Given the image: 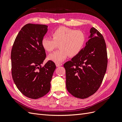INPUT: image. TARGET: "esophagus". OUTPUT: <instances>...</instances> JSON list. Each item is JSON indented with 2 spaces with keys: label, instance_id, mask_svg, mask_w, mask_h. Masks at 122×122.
Instances as JSON below:
<instances>
[{
  "label": "esophagus",
  "instance_id": "esophagus-1",
  "mask_svg": "<svg viewBox=\"0 0 122 122\" xmlns=\"http://www.w3.org/2000/svg\"><path fill=\"white\" fill-rule=\"evenodd\" d=\"M55 65H56V67H60V66H61L62 65V64H61V63H58V62H57V63L55 64Z\"/></svg>",
  "mask_w": 122,
  "mask_h": 122
}]
</instances>
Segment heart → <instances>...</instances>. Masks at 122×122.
<instances>
[{"label": "heart", "instance_id": "1", "mask_svg": "<svg viewBox=\"0 0 122 122\" xmlns=\"http://www.w3.org/2000/svg\"><path fill=\"white\" fill-rule=\"evenodd\" d=\"M52 39L45 36L42 40V45L48 52H52L57 46L60 49L50 54L48 59L60 62L67 58L75 56L82 50L86 42V35L80 30L66 27H59L51 34Z\"/></svg>", "mask_w": 122, "mask_h": 122}]
</instances>
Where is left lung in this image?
<instances>
[{
	"mask_svg": "<svg viewBox=\"0 0 122 122\" xmlns=\"http://www.w3.org/2000/svg\"><path fill=\"white\" fill-rule=\"evenodd\" d=\"M80 52L64 65L66 87L74 97L85 99L100 86L107 66L106 46L103 36L94 27Z\"/></svg>",
	"mask_w": 122,
	"mask_h": 122,
	"instance_id": "1",
	"label": "left lung"
}]
</instances>
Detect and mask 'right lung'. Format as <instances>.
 Here are the masks:
<instances>
[{"label":"right lung","instance_id":"add662e5","mask_svg":"<svg viewBox=\"0 0 122 122\" xmlns=\"http://www.w3.org/2000/svg\"><path fill=\"white\" fill-rule=\"evenodd\" d=\"M47 28L43 24H26L18 33L11 51L14 82L22 94L33 99L41 98L49 92L56 69L51 61L41 66L46 56L42 40Z\"/></svg>","mask_w":122,"mask_h":122}]
</instances>
